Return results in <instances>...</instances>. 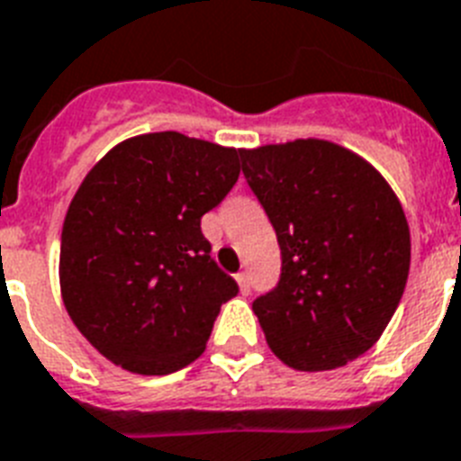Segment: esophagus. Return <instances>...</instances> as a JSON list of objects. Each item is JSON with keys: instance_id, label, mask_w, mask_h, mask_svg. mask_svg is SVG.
<instances>
[{"instance_id": "34e87169", "label": "esophagus", "mask_w": 461, "mask_h": 461, "mask_svg": "<svg viewBox=\"0 0 461 461\" xmlns=\"http://www.w3.org/2000/svg\"><path fill=\"white\" fill-rule=\"evenodd\" d=\"M237 282H239V289H241V294H250V276H249V272H239Z\"/></svg>"}]
</instances>
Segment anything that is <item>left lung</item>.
Wrapping results in <instances>:
<instances>
[{"instance_id": "obj_1", "label": "left lung", "mask_w": 461, "mask_h": 461, "mask_svg": "<svg viewBox=\"0 0 461 461\" xmlns=\"http://www.w3.org/2000/svg\"><path fill=\"white\" fill-rule=\"evenodd\" d=\"M276 231L282 275L253 301L267 346L301 372L348 365L379 340L410 275V227L388 182L324 140L241 151Z\"/></svg>"}]
</instances>
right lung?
I'll list each match as a JSON object with an SVG mask.
<instances>
[{"instance_id": "obj_1", "label": "right lung", "mask_w": 461, "mask_h": 461, "mask_svg": "<svg viewBox=\"0 0 461 461\" xmlns=\"http://www.w3.org/2000/svg\"><path fill=\"white\" fill-rule=\"evenodd\" d=\"M237 149L179 132L113 146L82 179L61 231V295L80 334L122 369L172 374L205 350L239 294L201 218L239 179Z\"/></svg>"}]
</instances>
